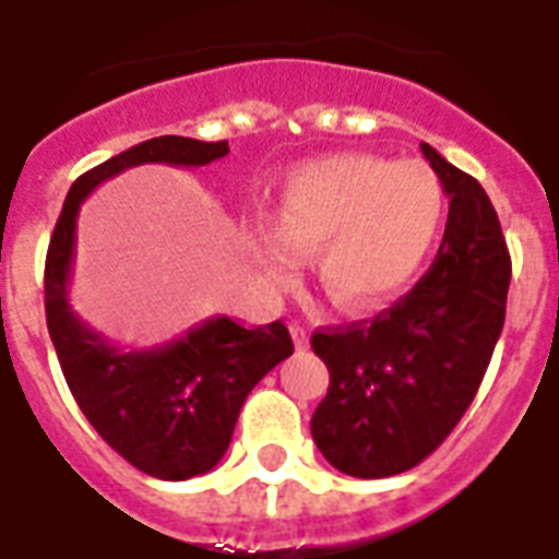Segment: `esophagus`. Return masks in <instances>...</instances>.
<instances>
[{"label":"esophagus","mask_w":559,"mask_h":559,"mask_svg":"<svg viewBox=\"0 0 559 559\" xmlns=\"http://www.w3.org/2000/svg\"><path fill=\"white\" fill-rule=\"evenodd\" d=\"M289 333H293V342H296V348H307V342H310V336H307L305 324L293 322V324H289Z\"/></svg>","instance_id":"34e87169"}]
</instances>
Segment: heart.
Returning a JSON list of instances; mask_svg holds the SVG:
<instances>
[{"mask_svg":"<svg viewBox=\"0 0 559 559\" xmlns=\"http://www.w3.org/2000/svg\"><path fill=\"white\" fill-rule=\"evenodd\" d=\"M443 211L441 179L424 162H307L281 186L278 235L263 231L258 261L270 278L287 281L296 263L288 250L313 252L328 301L345 313H368L415 284L441 235Z\"/></svg>","mask_w":559,"mask_h":559,"instance_id":"1","label":"heart"}]
</instances>
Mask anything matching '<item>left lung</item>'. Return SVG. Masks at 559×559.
Segmentation results:
<instances>
[{
    "mask_svg": "<svg viewBox=\"0 0 559 559\" xmlns=\"http://www.w3.org/2000/svg\"><path fill=\"white\" fill-rule=\"evenodd\" d=\"M450 197L432 266L371 322L316 331L331 371L310 420L316 447L354 478L417 467L476 397L504 324L511 254L485 188L420 144Z\"/></svg>",
    "mask_w": 559,
    "mask_h": 559,
    "instance_id": "8db88e82",
    "label": "left lung"
}]
</instances>
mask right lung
I'll return each instance as SVG.
<instances>
[{
  "instance_id": "add662e5",
  "label": "right lung",
  "mask_w": 559,
  "mask_h": 559,
  "mask_svg": "<svg viewBox=\"0 0 559 559\" xmlns=\"http://www.w3.org/2000/svg\"><path fill=\"white\" fill-rule=\"evenodd\" d=\"M226 153L228 142L159 135L86 170L66 197L46 254V324L69 391L121 459L165 481H186L217 467L243 400L293 354V340L281 322L249 331L228 316H214L162 348L109 345L69 307L74 226L81 202L121 170L147 162L200 168Z\"/></svg>"
}]
</instances>
